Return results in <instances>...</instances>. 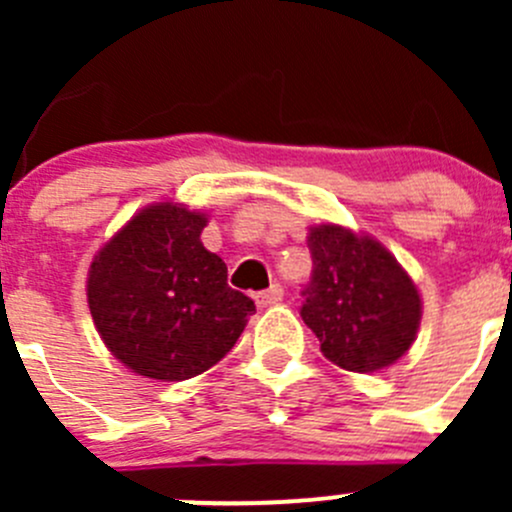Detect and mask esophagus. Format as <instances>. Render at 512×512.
I'll return each mask as SVG.
<instances>
[{
	"instance_id": "34e87169",
	"label": "esophagus",
	"mask_w": 512,
	"mask_h": 512,
	"mask_svg": "<svg viewBox=\"0 0 512 512\" xmlns=\"http://www.w3.org/2000/svg\"><path fill=\"white\" fill-rule=\"evenodd\" d=\"M282 297H285V289H282L280 285H272V287L262 289V292H257L255 302H257V307H272V304L282 302Z\"/></svg>"
}]
</instances>
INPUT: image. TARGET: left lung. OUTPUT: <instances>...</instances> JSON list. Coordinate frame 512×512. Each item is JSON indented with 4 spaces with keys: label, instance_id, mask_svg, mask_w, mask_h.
I'll return each mask as SVG.
<instances>
[{
    "label": "left lung",
    "instance_id": "1",
    "mask_svg": "<svg viewBox=\"0 0 512 512\" xmlns=\"http://www.w3.org/2000/svg\"><path fill=\"white\" fill-rule=\"evenodd\" d=\"M312 277L302 289L304 324L322 354L347 371H376L409 352L421 297L396 257L339 225L309 230Z\"/></svg>",
    "mask_w": 512,
    "mask_h": 512
}]
</instances>
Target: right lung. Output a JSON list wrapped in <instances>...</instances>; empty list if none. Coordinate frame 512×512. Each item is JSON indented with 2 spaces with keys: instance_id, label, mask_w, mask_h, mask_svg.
I'll use <instances>...</instances> for the list:
<instances>
[{
  "instance_id": "right-lung-1",
  "label": "right lung",
  "mask_w": 512,
  "mask_h": 512,
  "mask_svg": "<svg viewBox=\"0 0 512 512\" xmlns=\"http://www.w3.org/2000/svg\"><path fill=\"white\" fill-rule=\"evenodd\" d=\"M208 218L183 205L141 210L91 262L89 309L103 344L148 379L185 381L235 347L255 302L227 285L200 242Z\"/></svg>"
}]
</instances>
